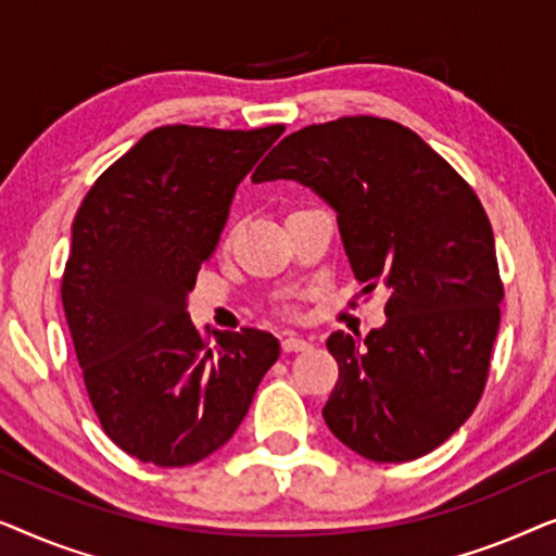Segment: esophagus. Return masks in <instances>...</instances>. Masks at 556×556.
<instances>
[{"label":"esophagus","instance_id":"esophagus-1","mask_svg":"<svg viewBox=\"0 0 556 556\" xmlns=\"http://www.w3.org/2000/svg\"><path fill=\"white\" fill-rule=\"evenodd\" d=\"M280 344H283L286 352H306V349L311 346V341L303 337H295V333H286Z\"/></svg>","mask_w":556,"mask_h":556}]
</instances>
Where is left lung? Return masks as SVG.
Instances as JSON below:
<instances>
[{"label":"left lung","mask_w":556,"mask_h":556,"mask_svg":"<svg viewBox=\"0 0 556 556\" xmlns=\"http://www.w3.org/2000/svg\"><path fill=\"white\" fill-rule=\"evenodd\" d=\"M293 179L337 212L364 291H390L382 329L333 331L329 430L377 463L443 445L473 413L498 331L496 245L466 179L409 128L349 116L286 136L253 181Z\"/></svg>","instance_id":"obj_1"}]
</instances>
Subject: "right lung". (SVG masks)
Wrapping results in <instances>:
<instances>
[{
  "label": "right lung",
  "mask_w": 556,
  "mask_h": 556,
  "mask_svg": "<svg viewBox=\"0 0 556 556\" xmlns=\"http://www.w3.org/2000/svg\"><path fill=\"white\" fill-rule=\"evenodd\" d=\"M283 126H162L105 169L73 219L63 308L105 435L181 468L223 447L280 354L268 331H212L187 314L235 189Z\"/></svg>",
  "instance_id": "obj_1"
}]
</instances>
